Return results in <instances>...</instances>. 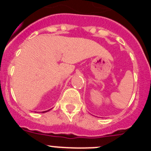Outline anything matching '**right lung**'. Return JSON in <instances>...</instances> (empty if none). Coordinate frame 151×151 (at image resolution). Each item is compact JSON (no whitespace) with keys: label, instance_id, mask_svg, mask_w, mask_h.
<instances>
[{"label":"right lung","instance_id":"1","mask_svg":"<svg viewBox=\"0 0 151 151\" xmlns=\"http://www.w3.org/2000/svg\"><path fill=\"white\" fill-rule=\"evenodd\" d=\"M47 111H49V110H47ZM47 111H44V112H42V113H45V112H47Z\"/></svg>","mask_w":151,"mask_h":151}]
</instances>
